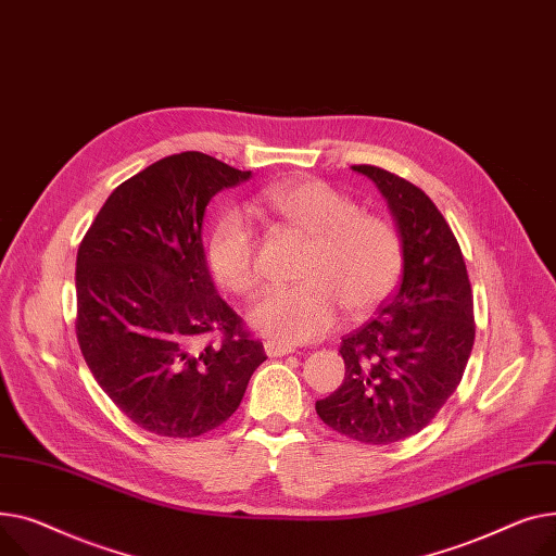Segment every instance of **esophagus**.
Returning a JSON list of instances; mask_svg holds the SVG:
<instances>
[{
	"label": "esophagus",
	"mask_w": 556,
	"mask_h": 556,
	"mask_svg": "<svg viewBox=\"0 0 556 556\" xmlns=\"http://www.w3.org/2000/svg\"><path fill=\"white\" fill-rule=\"evenodd\" d=\"M265 352H267L269 356H285V354H291L293 348L287 345V343H280V341H276V339H267V341H265Z\"/></svg>",
	"instance_id": "1"
}]
</instances>
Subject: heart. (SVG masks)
<instances>
[{
	"label": "heart",
	"mask_w": 556,
	"mask_h": 556,
	"mask_svg": "<svg viewBox=\"0 0 556 556\" xmlns=\"http://www.w3.org/2000/svg\"><path fill=\"white\" fill-rule=\"evenodd\" d=\"M263 202L312 238L301 285L267 289L249 309L257 332L282 343L328 334L341 309L362 316L381 305L397 285L404 263L395 224L358 211V204L320 179L285 181L265 190ZM208 263L215 278L240 296L260 287L257 236L251 219L228 211L213 228Z\"/></svg>",
	"instance_id": "heart-1"
}]
</instances>
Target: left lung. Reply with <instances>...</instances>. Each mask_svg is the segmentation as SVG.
<instances>
[{"label": "left lung", "instance_id": "obj_1", "mask_svg": "<svg viewBox=\"0 0 556 556\" xmlns=\"http://www.w3.org/2000/svg\"><path fill=\"white\" fill-rule=\"evenodd\" d=\"M404 249L402 280L379 314L341 341L345 379L316 402L318 417L364 444L419 433L458 388L476 339L473 293L448 222L421 188L377 166Z\"/></svg>", "mask_w": 556, "mask_h": 556}]
</instances>
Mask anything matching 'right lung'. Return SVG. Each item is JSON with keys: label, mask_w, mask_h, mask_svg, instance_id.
I'll list each match as a JSON object with an SVG mask.
<instances>
[{"label": "right lung", "mask_w": 556, "mask_h": 556, "mask_svg": "<svg viewBox=\"0 0 556 556\" xmlns=\"http://www.w3.org/2000/svg\"><path fill=\"white\" fill-rule=\"evenodd\" d=\"M249 177L202 152L159 159L110 194L80 242V352L108 397L154 435L219 427L267 358L219 299L202 244L208 202ZM213 333L217 344L205 341Z\"/></svg>", "instance_id": "add662e5"}]
</instances>
